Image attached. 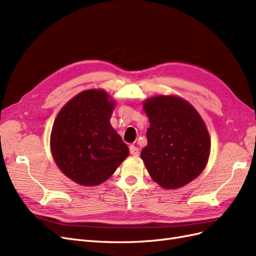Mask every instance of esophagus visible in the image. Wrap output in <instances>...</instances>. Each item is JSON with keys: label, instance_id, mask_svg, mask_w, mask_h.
Returning <instances> with one entry per match:
<instances>
[{"label": "esophagus", "instance_id": "1", "mask_svg": "<svg viewBox=\"0 0 256 256\" xmlns=\"http://www.w3.org/2000/svg\"><path fill=\"white\" fill-rule=\"evenodd\" d=\"M129 150H130V154H134V156H138V154H140L138 148L136 146H134V145H130L129 146Z\"/></svg>", "mask_w": 256, "mask_h": 256}]
</instances>
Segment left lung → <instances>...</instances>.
<instances>
[{"label":"left lung","instance_id":"1","mask_svg":"<svg viewBox=\"0 0 256 256\" xmlns=\"http://www.w3.org/2000/svg\"><path fill=\"white\" fill-rule=\"evenodd\" d=\"M150 120L141 158L152 180L164 189L189 184L205 168L210 138L204 120L177 96H154L143 104Z\"/></svg>","mask_w":256,"mask_h":256}]
</instances>
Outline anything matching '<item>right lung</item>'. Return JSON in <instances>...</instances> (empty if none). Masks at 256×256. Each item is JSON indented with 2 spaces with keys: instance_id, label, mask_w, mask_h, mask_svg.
<instances>
[{
  "instance_id": "right-lung-1",
  "label": "right lung",
  "mask_w": 256,
  "mask_h": 256,
  "mask_svg": "<svg viewBox=\"0 0 256 256\" xmlns=\"http://www.w3.org/2000/svg\"><path fill=\"white\" fill-rule=\"evenodd\" d=\"M115 102L102 90L81 92L58 114L51 152L58 168L82 186L102 184L129 156L110 124Z\"/></svg>"
}]
</instances>
